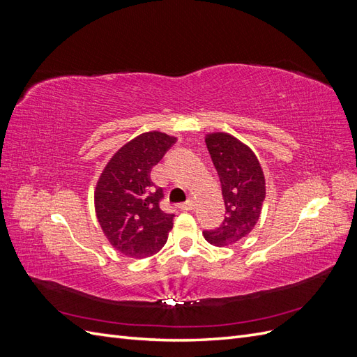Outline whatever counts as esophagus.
<instances>
[{"label": "esophagus", "mask_w": 357, "mask_h": 357, "mask_svg": "<svg viewBox=\"0 0 357 357\" xmlns=\"http://www.w3.org/2000/svg\"><path fill=\"white\" fill-rule=\"evenodd\" d=\"M178 207L181 208V210H185V211H189V210H192L193 207H195V202L193 201H186V202H183V204H180Z\"/></svg>", "instance_id": "34e87169"}]
</instances>
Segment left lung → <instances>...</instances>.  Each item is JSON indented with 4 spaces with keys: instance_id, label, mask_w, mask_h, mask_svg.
<instances>
[{
    "instance_id": "left-lung-1",
    "label": "left lung",
    "mask_w": 357,
    "mask_h": 357,
    "mask_svg": "<svg viewBox=\"0 0 357 357\" xmlns=\"http://www.w3.org/2000/svg\"><path fill=\"white\" fill-rule=\"evenodd\" d=\"M205 144L218 169L226 215L218 229L204 231L215 247L238 243L253 231L266 195L265 176L253 150L228 132H210Z\"/></svg>"
}]
</instances>
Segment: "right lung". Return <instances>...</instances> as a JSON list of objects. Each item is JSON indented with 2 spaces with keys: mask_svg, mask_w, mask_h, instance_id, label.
I'll use <instances>...</instances> for the list:
<instances>
[{
  "mask_svg": "<svg viewBox=\"0 0 357 357\" xmlns=\"http://www.w3.org/2000/svg\"><path fill=\"white\" fill-rule=\"evenodd\" d=\"M176 139L159 131L135 137L117 150L96 181V219L105 238L128 257L152 256L168 240L174 214L160 210L164 192L150 172Z\"/></svg>",
  "mask_w": 357,
  "mask_h": 357,
  "instance_id": "1",
  "label": "right lung"
}]
</instances>
